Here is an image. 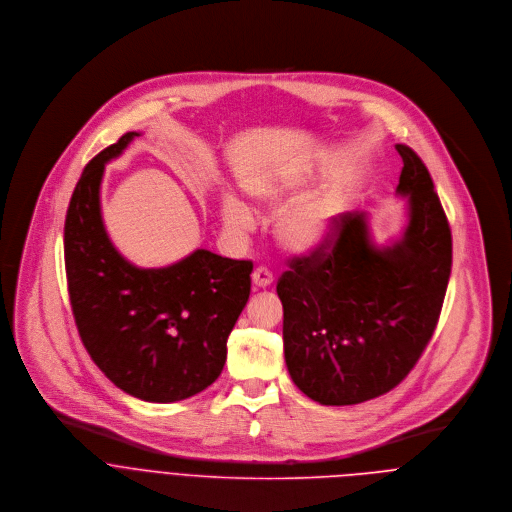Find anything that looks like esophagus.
<instances>
[{
	"instance_id": "esophagus-1",
	"label": "esophagus",
	"mask_w": 512,
	"mask_h": 512,
	"mask_svg": "<svg viewBox=\"0 0 512 512\" xmlns=\"http://www.w3.org/2000/svg\"><path fill=\"white\" fill-rule=\"evenodd\" d=\"M272 282H274V276H272V272L268 268L260 266V268L254 270V274H252L254 288H268V286H272Z\"/></svg>"
}]
</instances>
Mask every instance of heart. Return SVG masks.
<instances>
[{"label":"heart","mask_w":512,"mask_h":512,"mask_svg":"<svg viewBox=\"0 0 512 512\" xmlns=\"http://www.w3.org/2000/svg\"><path fill=\"white\" fill-rule=\"evenodd\" d=\"M309 185L311 175L294 169L252 185L250 195L268 210H282L309 191ZM341 212L343 201L335 189L317 191L280 214L274 232L276 240L286 252L296 256L319 254L335 240ZM222 218L232 230H250L254 226V214L236 197L222 201Z\"/></svg>","instance_id":"1"}]
</instances>
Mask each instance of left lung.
Listing matches in <instances>:
<instances>
[{"mask_svg":"<svg viewBox=\"0 0 512 512\" xmlns=\"http://www.w3.org/2000/svg\"><path fill=\"white\" fill-rule=\"evenodd\" d=\"M403 159L397 195L407 224L377 246L361 212L339 216L337 238L294 258L278 280L284 359L294 385L323 405H353L393 389L434 335L452 268V234L422 159Z\"/></svg>","mask_w":512,"mask_h":512,"instance_id":"8db88e82","label":"left lung"}]
</instances>
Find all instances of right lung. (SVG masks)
<instances>
[{"mask_svg": "<svg viewBox=\"0 0 512 512\" xmlns=\"http://www.w3.org/2000/svg\"><path fill=\"white\" fill-rule=\"evenodd\" d=\"M141 133L131 131L82 171L64 224V262L80 339L119 389L171 403L210 387L250 296L252 262L193 250L163 268H139L111 242L100 212L105 165Z\"/></svg>", "mask_w": 512, "mask_h": 512, "instance_id": "right-lung-1", "label": "right lung"}]
</instances>
